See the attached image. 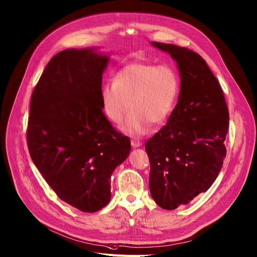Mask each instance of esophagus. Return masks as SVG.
<instances>
[{"label":"esophagus","mask_w":257,"mask_h":257,"mask_svg":"<svg viewBox=\"0 0 257 257\" xmlns=\"http://www.w3.org/2000/svg\"><path fill=\"white\" fill-rule=\"evenodd\" d=\"M131 144H132L133 147H139V146H141L142 142H141L139 139H133V140L131 141Z\"/></svg>","instance_id":"obj_1"}]
</instances>
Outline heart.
<instances>
[{
	"label": "heart",
	"mask_w": 257,
	"mask_h": 257,
	"mask_svg": "<svg viewBox=\"0 0 257 257\" xmlns=\"http://www.w3.org/2000/svg\"><path fill=\"white\" fill-rule=\"evenodd\" d=\"M178 85L177 73L168 64L133 62L116 72L114 83L102 87V110L119 124L132 107L123 130L130 135H143L153 122L162 123L171 114Z\"/></svg>",
	"instance_id": "obj_1"
}]
</instances>
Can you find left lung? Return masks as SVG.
<instances>
[{"label":"left lung","instance_id":"1","mask_svg":"<svg viewBox=\"0 0 257 257\" xmlns=\"http://www.w3.org/2000/svg\"><path fill=\"white\" fill-rule=\"evenodd\" d=\"M177 62L178 101L168 122L145 143L149 190L164 209L189 203L209 189L226 157L229 113L219 81L197 53L153 41Z\"/></svg>","mask_w":257,"mask_h":257}]
</instances>
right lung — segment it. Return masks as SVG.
<instances>
[{
    "mask_svg": "<svg viewBox=\"0 0 257 257\" xmlns=\"http://www.w3.org/2000/svg\"><path fill=\"white\" fill-rule=\"evenodd\" d=\"M108 60L92 49L58 53L30 103L32 161L60 199L86 213L109 203L111 175L131 150L126 136L102 112L101 75Z\"/></svg>",
    "mask_w": 257,
    "mask_h": 257,
    "instance_id": "1",
    "label": "right lung"
}]
</instances>
